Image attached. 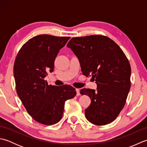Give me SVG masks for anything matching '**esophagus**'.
I'll use <instances>...</instances> for the list:
<instances>
[{"instance_id": "1", "label": "esophagus", "mask_w": 147, "mask_h": 147, "mask_svg": "<svg viewBox=\"0 0 147 147\" xmlns=\"http://www.w3.org/2000/svg\"><path fill=\"white\" fill-rule=\"evenodd\" d=\"M76 95L77 96H79L80 95V90L76 88Z\"/></svg>"}]
</instances>
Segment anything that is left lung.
Returning <instances> with one entry per match:
<instances>
[{
    "label": "left lung",
    "mask_w": 147,
    "mask_h": 147,
    "mask_svg": "<svg viewBox=\"0 0 147 147\" xmlns=\"http://www.w3.org/2000/svg\"><path fill=\"white\" fill-rule=\"evenodd\" d=\"M67 47L79 60L83 75L92 76L96 90L83 88L91 104L85 110L86 119L97 126L115 120L124 107L131 87V66L113 40L102 35L75 37Z\"/></svg>",
    "instance_id": "left-lung-1"
}]
</instances>
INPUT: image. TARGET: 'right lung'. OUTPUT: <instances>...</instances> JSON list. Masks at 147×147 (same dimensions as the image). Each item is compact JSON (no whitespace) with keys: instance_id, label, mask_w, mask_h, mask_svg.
Returning a JSON list of instances; mask_svg holds the SVG:
<instances>
[{"instance_id":"obj_1","label":"right lung","mask_w":147,"mask_h":147,"mask_svg":"<svg viewBox=\"0 0 147 147\" xmlns=\"http://www.w3.org/2000/svg\"><path fill=\"white\" fill-rule=\"evenodd\" d=\"M70 37L40 35L22 46L16 58L14 76L19 97L36 121L52 125L61 120L65 102L76 95L69 85H48L47 73L54 71V61Z\"/></svg>"}]
</instances>
